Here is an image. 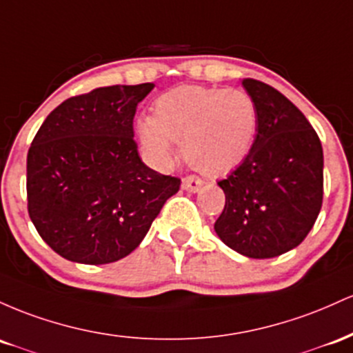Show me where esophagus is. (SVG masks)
Masks as SVG:
<instances>
[{
  "label": "esophagus",
  "mask_w": 353,
  "mask_h": 353,
  "mask_svg": "<svg viewBox=\"0 0 353 353\" xmlns=\"http://www.w3.org/2000/svg\"><path fill=\"white\" fill-rule=\"evenodd\" d=\"M201 185H203V181L196 176H185L183 181H181V187H183L190 193L198 192V190L201 188Z\"/></svg>",
  "instance_id": "34e87169"
}]
</instances>
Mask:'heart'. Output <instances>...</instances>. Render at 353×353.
Returning a JSON list of instances; mask_svg holds the SVG:
<instances>
[{"instance_id":"heart-1","label":"heart","mask_w":353,"mask_h":353,"mask_svg":"<svg viewBox=\"0 0 353 353\" xmlns=\"http://www.w3.org/2000/svg\"><path fill=\"white\" fill-rule=\"evenodd\" d=\"M138 138L150 163L168 168L181 141L185 160L208 175H220L240 165L255 143L259 106L239 88L180 86L160 94L152 117L137 123Z\"/></svg>"}]
</instances>
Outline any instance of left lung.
I'll return each mask as SVG.
<instances>
[{
	"mask_svg": "<svg viewBox=\"0 0 353 353\" xmlns=\"http://www.w3.org/2000/svg\"><path fill=\"white\" fill-rule=\"evenodd\" d=\"M259 106L252 152L219 187L225 208L215 232L248 259H273L302 243L323 198V150L305 114L262 81H241Z\"/></svg>",
	"mask_w": 353,
	"mask_h": 353,
	"instance_id": "8db88e82",
	"label": "left lung"
}]
</instances>
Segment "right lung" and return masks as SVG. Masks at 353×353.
Wrapping results in <instances>:
<instances>
[{
	"instance_id": "1",
	"label": "right lung",
	"mask_w": 353,
	"mask_h": 353,
	"mask_svg": "<svg viewBox=\"0 0 353 353\" xmlns=\"http://www.w3.org/2000/svg\"><path fill=\"white\" fill-rule=\"evenodd\" d=\"M153 83L68 98L51 112L26 160L28 213L58 255L86 265L130 255L180 178L148 168L133 140L137 106Z\"/></svg>"
}]
</instances>
